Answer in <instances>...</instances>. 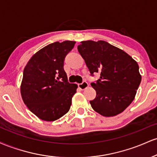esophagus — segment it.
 <instances>
[{
    "mask_svg": "<svg viewBox=\"0 0 157 157\" xmlns=\"http://www.w3.org/2000/svg\"><path fill=\"white\" fill-rule=\"evenodd\" d=\"M88 86H89V84H88V82H86V81H83V82H82V83H79L78 84V87L80 88V89H82V90L86 89V88L88 87Z\"/></svg>",
    "mask_w": 157,
    "mask_h": 157,
    "instance_id": "esophagus-1",
    "label": "esophagus"
}]
</instances>
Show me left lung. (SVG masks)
Here are the masks:
<instances>
[{"mask_svg": "<svg viewBox=\"0 0 157 157\" xmlns=\"http://www.w3.org/2000/svg\"><path fill=\"white\" fill-rule=\"evenodd\" d=\"M91 75L100 73L91 86L96 91L92 109L104 117L122 113L134 100L141 82L139 66L130 55L103 40L82 41L77 46Z\"/></svg>", "mask_w": 157, "mask_h": 157, "instance_id": "1", "label": "left lung"}]
</instances>
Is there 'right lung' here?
Segmentation results:
<instances>
[{
	"instance_id": "1",
	"label": "right lung",
	"mask_w": 157,
	"mask_h": 157,
	"mask_svg": "<svg viewBox=\"0 0 157 157\" xmlns=\"http://www.w3.org/2000/svg\"><path fill=\"white\" fill-rule=\"evenodd\" d=\"M75 41L55 42L31 57L23 70L22 99L28 109L45 121H55L69 111L77 85L69 83L63 66Z\"/></svg>"
}]
</instances>
